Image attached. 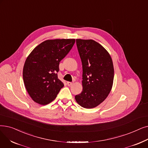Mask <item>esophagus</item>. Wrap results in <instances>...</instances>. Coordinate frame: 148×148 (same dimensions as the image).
Masks as SVG:
<instances>
[{
    "label": "esophagus",
    "mask_w": 148,
    "mask_h": 148,
    "mask_svg": "<svg viewBox=\"0 0 148 148\" xmlns=\"http://www.w3.org/2000/svg\"><path fill=\"white\" fill-rule=\"evenodd\" d=\"M73 84V82H67V85H68V86H71Z\"/></svg>",
    "instance_id": "1"
}]
</instances>
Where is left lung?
I'll list each match as a JSON object with an SVG mask.
<instances>
[{
	"label": "left lung",
	"mask_w": 148,
	"mask_h": 148,
	"mask_svg": "<svg viewBox=\"0 0 148 148\" xmlns=\"http://www.w3.org/2000/svg\"><path fill=\"white\" fill-rule=\"evenodd\" d=\"M82 63V86L80 94L75 96L82 107L91 109L99 105L110 93L114 70L110 54L93 40L76 39Z\"/></svg>",
	"instance_id": "obj_1"
}]
</instances>
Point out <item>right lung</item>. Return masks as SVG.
Here are the masks:
<instances>
[{
  "mask_svg": "<svg viewBox=\"0 0 148 148\" xmlns=\"http://www.w3.org/2000/svg\"><path fill=\"white\" fill-rule=\"evenodd\" d=\"M75 39L47 40L37 46L28 56L23 69V79L29 96L45 105L57 97L63 87L57 77L59 63L73 48Z\"/></svg>",
  "mask_w": 148,
  "mask_h": 148,
  "instance_id": "right-lung-1",
  "label": "right lung"
}]
</instances>
